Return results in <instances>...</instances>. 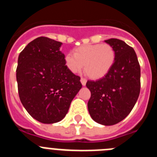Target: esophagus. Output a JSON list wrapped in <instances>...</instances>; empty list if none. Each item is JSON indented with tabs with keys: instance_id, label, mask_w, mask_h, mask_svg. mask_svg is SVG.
Returning <instances> with one entry per match:
<instances>
[{
	"instance_id": "obj_1",
	"label": "esophagus",
	"mask_w": 157,
	"mask_h": 157,
	"mask_svg": "<svg viewBox=\"0 0 157 157\" xmlns=\"http://www.w3.org/2000/svg\"><path fill=\"white\" fill-rule=\"evenodd\" d=\"M81 83L82 84V86H86V79L85 78H81Z\"/></svg>"
}]
</instances>
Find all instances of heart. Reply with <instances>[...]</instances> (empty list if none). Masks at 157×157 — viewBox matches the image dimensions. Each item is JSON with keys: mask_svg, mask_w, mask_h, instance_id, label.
<instances>
[{"mask_svg": "<svg viewBox=\"0 0 157 157\" xmlns=\"http://www.w3.org/2000/svg\"><path fill=\"white\" fill-rule=\"evenodd\" d=\"M116 50L110 44H94L78 47L74 53L65 56L67 68L72 73L84 70L87 75L93 78L103 77L111 70L116 60Z\"/></svg>", "mask_w": 157, "mask_h": 157, "instance_id": "b5f03b06", "label": "heart"}]
</instances>
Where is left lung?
<instances>
[{"instance_id":"1","label":"left lung","mask_w":157,"mask_h":157,"mask_svg":"<svg viewBox=\"0 0 157 157\" xmlns=\"http://www.w3.org/2000/svg\"><path fill=\"white\" fill-rule=\"evenodd\" d=\"M105 42L116 50V60L104 77L88 80L91 97L88 110L93 120L105 126L120 123L137 102L141 88V68L135 51L122 40L111 38Z\"/></svg>"}]
</instances>
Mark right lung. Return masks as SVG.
Masks as SVG:
<instances>
[{"label":"right lung","mask_w":157,"mask_h":157,"mask_svg":"<svg viewBox=\"0 0 157 157\" xmlns=\"http://www.w3.org/2000/svg\"><path fill=\"white\" fill-rule=\"evenodd\" d=\"M62 43L46 37L30 41L19 53L16 80L19 99L42 123L60 121L82 88L80 77L67 68Z\"/></svg>","instance_id":"1"}]
</instances>
